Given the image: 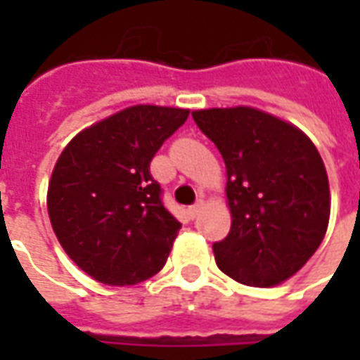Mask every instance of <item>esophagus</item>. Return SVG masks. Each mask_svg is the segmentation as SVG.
<instances>
[{
    "label": "esophagus",
    "mask_w": 360,
    "mask_h": 360,
    "mask_svg": "<svg viewBox=\"0 0 360 360\" xmlns=\"http://www.w3.org/2000/svg\"><path fill=\"white\" fill-rule=\"evenodd\" d=\"M202 208H204V202H202V200H200V202L193 204V206L188 208V214H191V218H196V216H198V214L202 212Z\"/></svg>",
    "instance_id": "34e87169"
}]
</instances>
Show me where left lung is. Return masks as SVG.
<instances>
[{
  "label": "left lung",
  "mask_w": 360,
  "mask_h": 360,
  "mask_svg": "<svg viewBox=\"0 0 360 360\" xmlns=\"http://www.w3.org/2000/svg\"><path fill=\"white\" fill-rule=\"evenodd\" d=\"M193 119L226 164L231 229L216 264L243 285L274 287L316 252L330 221V183L307 134L257 108H210Z\"/></svg>",
  "instance_id": "8db88e82"
}]
</instances>
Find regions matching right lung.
Instances as JSON below:
<instances>
[{
	"instance_id": "1",
	"label": "right lung",
	"mask_w": 360,
	"mask_h": 360,
	"mask_svg": "<svg viewBox=\"0 0 360 360\" xmlns=\"http://www.w3.org/2000/svg\"><path fill=\"white\" fill-rule=\"evenodd\" d=\"M188 110L139 103L82 129L59 154L48 214L69 258L105 285L162 270L181 224L165 210L150 162Z\"/></svg>"
}]
</instances>
